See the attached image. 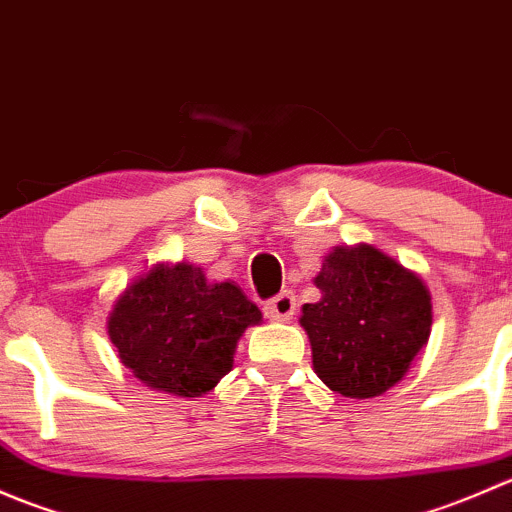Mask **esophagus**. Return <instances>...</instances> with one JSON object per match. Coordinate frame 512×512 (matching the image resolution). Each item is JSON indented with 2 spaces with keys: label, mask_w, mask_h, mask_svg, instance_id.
I'll list each match as a JSON object with an SVG mask.
<instances>
[{
  "label": "esophagus",
  "mask_w": 512,
  "mask_h": 512,
  "mask_svg": "<svg viewBox=\"0 0 512 512\" xmlns=\"http://www.w3.org/2000/svg\"><path fill=\"white\" fill-rule=\"evenodd\" d=\"M294 309H297V299H294L292 292H280L275 299H270L265 307L267 317L270 319H277V322H287V319H292Z\"/></svg>",
  "instance_id": "34e87169"
}]
</instances>
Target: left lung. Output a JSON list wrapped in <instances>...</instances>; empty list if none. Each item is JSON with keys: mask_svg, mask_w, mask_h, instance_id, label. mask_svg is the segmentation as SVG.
I'll return each mask as SVG.
<instances>
[{"mask_svg": "<svg viewBox=\"0 0 512 512\" xmlns=\"http://www.w3.org/2000/svg\"><path fill=\"white\" fill-rule=\"evenodd\" d=\"M319 302L299 324L314 374L349 399H374L399 384L431 337V292L421 277L374 245H339L314 277Z\"/></svg>", "mask_w": 512, "mask_h": 512, "instance_id": "left-lung-1", "label": "left lung"}]
</instances>
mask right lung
I'll return each instance as SVG.
<instances>
[{"mask_svg": "<svg viewBox=\"0 0 512 512\" xmlns=\"http://www.w3.org/2000/svg\"><path fill=\"white\" fill-rule=\"evenodd\" d=\"M260 322L257 304L232 282H208L190 262H158L118 294L106 329L121 364L148 389L198 399L232 369L237 342Z\"/></svg>", "mask_w": 512, "mask_h": 512, "instance_id": "obj_1", "label": "right lung"}]
</instances>
